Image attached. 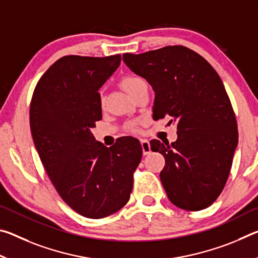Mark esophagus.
I'll return each instance as SVG.
<instances>
[{"instance_id": "34e87169", "label": "esophagus", "mask_w": 258, "mask_h": 258, "mask_svg": "<svg viewBox=\"0 0 258 258\" xmlns=\"http://www.w3.org/2000/svg\"><path fill=\"white\" fill-rule=\"evenodd\" d=\"M141 146H142L143 155H149L150 152H151L149 141H148V140H146V139H142V140H141Z\"/></svg>"}]
</instances>
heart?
<instances>
[{
    "instance_id": "heart-1",
    "label": "heart",
    "mask_w": 258,
    "mask_h": 258,
    "mask_svg": "<svg viewBox=\"0 0 258 258\" xmlns=\"http://www.w3.org/2000/svg\"><path fill=\"white\" fill-rule=\"evenodd\" d=\"M143 84H146L145 80H143V78H141L140 76H137V75H127V76H124L120 80V86L123 87L126 92H127L131 95V97H133L134 93L137 92V91ZM103 101H104L103 97L100 98V103L103 104ZM131 130L138 131V125L137 124L131 125Z\"/></svg>"
}]
</instances>
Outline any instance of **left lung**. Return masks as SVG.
I'll list each match as a JSON object with an SVG mask.
<instances>
[{"label": "left lung", "mask_w": 258, "mask_h": 258, "mask_svg": "<svg viewBox=\"0 0 258 258\" xmlns=\"http://www.w3.org/2000/svg\"><path fill=\"white\" fill-rule=\"evenodd\" d=\"M126 66L156 92L154 118L176 123L177 140H151L165 157L160 181L168 199L185 211L215 202L230 175L238 125L223 82L208 61L183 45L124 53Z\"/></svg>", "instance_id": "8db88e82"}]
</instances>
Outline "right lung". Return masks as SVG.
Wrapping results in <instances>:
<instances>
[{
    "label": "right lung",
    "instance_id": "1",
    "mask_svg": "<svg viewBox=\"0 0 258 258\" xmlns=\"http://www.w3.org/2000/svg\"><path fill=\"white\" fill-rule=\"evenodd\" d=\"M120 60V54L64 55L43 74L30 101L32 137L52 184L89 218L109 216L127 204L142 158L137 139L124 137L107 148L91 133L102 118L99 89Z\"/></svg>",
    "mask_w": 258,
    "mask_h": 258
}]
</instances>
